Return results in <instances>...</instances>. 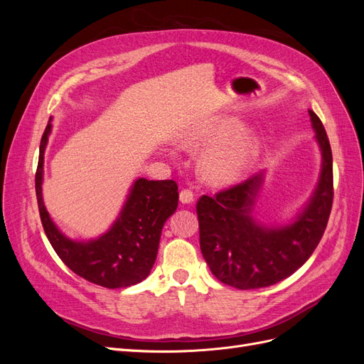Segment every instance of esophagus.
I'll return each instance as SVG.
<instances>
[{"mask_svg":"<svg viewBox=\"0 0 364 364\" xmlns=\"http://www.w3.org/2000/svg\"><path fill=\"white\" fill-rule=\"evenodd\" d=\"M179 199H181L182 203H191V202L194 200V193H193V190H190V188L182 190L181 194H179Z\"/></svg>","mask_w":364,"mask_h":364,"instance_id":"esophagus-1","label":"esophagus"}]
</instances>
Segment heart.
Returning <instances> with one entry per match:
<instances>
[{
	"instance_id": "1",
	"label": "heart",
	"mask_w": 364,
	"mask_h": 364,
	"mask_svg": "<svg viewBox=\"0 0 364 364\" xmlns=\"http://www.w3.org/2000/svg\"><path fill=\"white\" fill-rule=\"evenodd\" d=\"M237 130V124L228 119H218L199 129L191 135L190 142L196 146H211L225 141ZM257 153V141L249 134H240L209 150L203 158L206 178L225 183L237 179Z\"/></svg>"
}]
</instances>
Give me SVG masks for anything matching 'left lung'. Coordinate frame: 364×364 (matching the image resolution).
I'll use <instances>...</instances> for the list:
<instances>
[{
    "mask_svg": "<svg viewBox=\"0 0 364 364\" xmlns=\"http://www.w3.org/2000/svg\"><path fill=\"white\" fill-rule=\"evenodd\" d=\"M322 151V168L310 200L291 223L267 226L253 217L264 173L197 202L200 250L214 277L240 290L269 287L289 278L321 241L333 208V153L325 127L308 111Z\"/></svg>",
    "mask_w": 364,
    "mask_h": 364,
    "instance_id": "8db88e82",
    "label": "left lung"
}]
</instances>
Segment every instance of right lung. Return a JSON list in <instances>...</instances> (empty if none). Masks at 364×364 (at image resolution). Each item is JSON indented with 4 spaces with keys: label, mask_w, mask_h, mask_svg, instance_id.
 Wrapping results in <instances>:
<instances>
[{
    "label": "right lung",
    "mask_w": 364,
    "mask_h": 364,
    "mask_svg": "<svg viewBox=\"0 0 364 364\" xmlns=\"http://www.w3.org/2000/svg\"><path fill=\"white\" fill-rule=\"evenodd\" d=\"M50 134L51 123L41 139L35 185L41 222L53 249L75 274L106 289L130 287L146 279L156 261L164 223L178 208V183L138 178L107 232L90 241H74L60 232L42 199L43 153Z\"/></svg>",
    "instance_id": "1"
}]
</instances>
